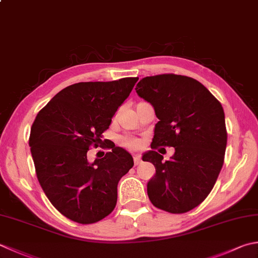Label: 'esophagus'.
<instances>
[{
    "label": "esophagus",
    "instance_id": "obj_1",
    "mask_svg": "<svg viewBox=\"0 0 258 258\" xmlns=\"http://www.w3.org/2000/svg\"><path fill=\"white\" fill-rule=\"evenodd\" d=\"M141 162H142V160H141V158L139 155H134V164L135 165H139L141 164Z\"/></svg>",
    "mask_w": 258,
    "mask_h": 258
}]
</instances>
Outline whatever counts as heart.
<instances>
[{
  "mask_svg": "<svg viewBox=\"0 0 258 258\" xmlns=\"http://www.w3.org/2000/svg\"><path fill=\"white\" fill-rule=\"evenodd\" d=\"M119 142L122 145L126 146V148L133 149V150H139L141 146H142V142H141L139 139L132 138V136H128V135L120 136Z\"/></svg>",
  "mask_w": 258,
  "mask_h": 258,
  "instance_id": "b5f03b06",
  "label": "heart"
}]
</instances>
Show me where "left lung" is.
I'll use <instances>...</instances> for the list:
<instances>
[{
  "mask_svg": "<svg viewBox=\"0 0 258 258\" xmlns=\"http://www.w3.org/2000/svg\"><path fill=\"white\" fill-rule=\"evenodd\" d=\"M135 90L159 118L151 148H174L170 160L154 150L142 156L155 166L148 182L151 203L171 214L192 210L210 194L223 168L227 145L223 106L198 80L181 75L145 77Z\"/></svg>",
  "mask_w": 258,
  "mask_h": 258,
  "instance_id": "left-lung-1",
  "label": "left lung"
}]
</instances>
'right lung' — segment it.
<instances>
[{
  "instance_id": "obj_1",
  "label": "right lung",
  "mask_w": 258,
  "mask_h": 258,
  "mask_svg": "<svg viewBox=\"0 0 258 258\" xmlns=\"http://www.w3.org/2000/svg\"><path fill=\"white\" fill-rule=\"evenodd\" d=\"M138 77L70 85L38 113L29 145L38 180L59 213L79 224L102 220L117 203V184L134 165L132 155L114 143L104 158L89 162Z\"/></svg>"
}]
</instances>
